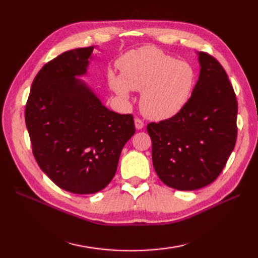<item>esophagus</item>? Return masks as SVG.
Here are the masks:
<instances>
[{"label": "esophagus", "mask_w": 258, "mask_h": 258, "mask_svg": "<svg viewBox=\"0 0 258 258\" xmlns=\"http://www.w3.org/2000/svg\"><path fill=\"white\" fill-rule=\"evenodd\" d=\"M134 122H135V127L138 128V130H142V128L144 127V122H143V120H142L141 118L135 117Z\"/></svg>", "instance_id": "esophagus-1"}]
</instances>
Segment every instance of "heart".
<instances>
[{"label":"heart","mask_w":258,"mask_h":258,"mask_svg":"<svg viewBox=\"0 0 258 258\" xmlns=\"http://www.w3.org/2000/svg\"><path fill=\"white\" fill-rule=\"evenodd\" d=\"M117 65L119 75L107 74L109 87L123 98L128 97L130 90L142 91L140 106L147 117H172L190 97L194 69L160 48L144 46L130 51L119 58Z\"/></svg>","instance_id":"1"}]
</instances>
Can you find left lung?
Segmentation results:
<instances>
[{"instance_id": "8db88e82", "label": "left lung", "mask_w": 258, "mask_h": 258, "mask_svg": "<svg viewBox=\"0 0 258 258\" xmlns=\"http://www.w3.org/2000/svg\"><path fill=\"white\" fill-rule=\"evenodd\" d=\"M199 81L174 116L147 125L157 176L179 190L213 183L225 167L237 139V100L220 62L200 52Z\"/></svg>"}]
</instances>
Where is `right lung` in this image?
<instances>
[{
    "label": "right lung",
    "mask_w": 258,
    "mask_h": 258,
    "mask_svg": "<svg viewBox=\"0 0 258 258\" xmlns=\"http://www.w3.org/2000/svg\"><path fill=\"white\" fill-rule=\"evenodd\" d=\"M94 46L59 54L32 83L25 123L38 166L59 188L93 194L106 187L123 146L135 133L132 114L102 105L76 75L86 73Z\"/></svg>",
    "instance_id": "obj_1"
}]
</instances>
